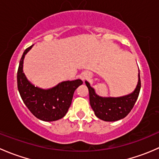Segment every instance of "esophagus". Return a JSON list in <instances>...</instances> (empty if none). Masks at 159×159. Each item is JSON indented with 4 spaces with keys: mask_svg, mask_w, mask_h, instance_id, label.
Wrapping results in <instances>:
<instances>
[{
    "mask_svg": "<svg viewBox=\"0 0 159 159\" xmlns=\"http://www.w3.org/2000/svg\"><path fill=\"white\" fill-rule=\"evenodd\" d=\"M81 78L82 81H85V80L89 78V75L88 73H86V72H84V73H82L81 75Z\"/></svg>",
    "mask_w": 159,
    "mask_h": 159,
    "instance_id": "esophagus-1",
    "label": "esophagus"
}]
</instances>
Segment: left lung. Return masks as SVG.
<instances>
[{
	"label": "left lung",
	"mask_w": 159,
	"mask_h": 159,
	"mask_svg": "<svg viewBox=\"0 0 159 159\" xmlns=\"http://www.w3.org/2000/svg\"><path fill=\"white\" fill-rule=\"evenodd\" d=\"M134 91L121 97H102L96 94L90 83L85 81L89 91L90 105L96 116L105 121H115L122 119L131 111L137 101L141 89L140 73Z\"/></svg>",
	"instance_id": "8db88e82"
}]
</instances>
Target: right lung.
I'll use <instances>...</instances> for the list:
<instances>
[{
	"instance_id": "right-lung-1",
	"label": "right lung",
	"mask_w": 159,
	"mask_h": 159,
	"mask_svg": "<svg viewBox=\"0 0 159 159\" xmlns=\"http://www.w3.org/2000/svg\"><path fill=\"white\" fill-rule=\"evenodd\" d=\"M33 46L25 50L20 58L17 70V89L24 103L36 118L44 121H57L66 115L74 92L83 81L80 79L61 81L48 89L34 85L23 70L24 59Z\"/></svg>"
}]
</instances>
